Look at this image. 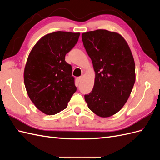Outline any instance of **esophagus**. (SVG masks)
Here are the masks:
<instances>
[{
    "mask_svg": "<svg viewBox=\"0 0 160 160\" xmlns=\"http://www.w3.org/2000/svg\"><path fill=\"white\" fill-rule=\"evenodd\" d=\"M82 79H83V75H82V76H80V77H78V81H79V82H81Z\"/></svg>",
    "mask_w": 160,
    "mask_h": 160,
    "instance_id": "34e87169",
    "label": "esophagus"
}]
</instances>
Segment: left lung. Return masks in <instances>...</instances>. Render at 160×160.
Returning a JSON list of instances; mask_svg holds the SVG:
<instances>
[{"label":"left lung","instance_id":"8db88e82","mask_svg":"<svg viewBox=\"0 0 160 160\" xmlns=\"http://www.w3.org/2000/svg\"><path fill=\"white\" fill-rule=\"evenodd\" d=\"M85 49L95 72L93 89L85 100L99 117L118 113L127 102L135 81V62L119 34L98 29L82 34Z\"/></svg>","mask_w":160,"mask_h":160}]
</instances>
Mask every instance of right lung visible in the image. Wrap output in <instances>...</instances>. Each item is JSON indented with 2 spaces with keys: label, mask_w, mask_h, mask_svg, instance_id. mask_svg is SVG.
Masks as SVG:
<instances>
[{
  "label": "right lung",
  "mask_w": 160,
  "mask_h": 160,
  "mask_svg": "<svg viewBox=\"0 0 160 160\" xmlns=\"http://www.w3.org/2000/svg\"><path fill=\"white\" fill-rule=\"evenodd\" d=\"M79 32L57 31L42 37L33 47L24 71L29 98L47 115L65 109L77 91L72 67L65 55L78 41Z\"/></svg>",
  "instance_id": "add662e5"
}]
</instances>
